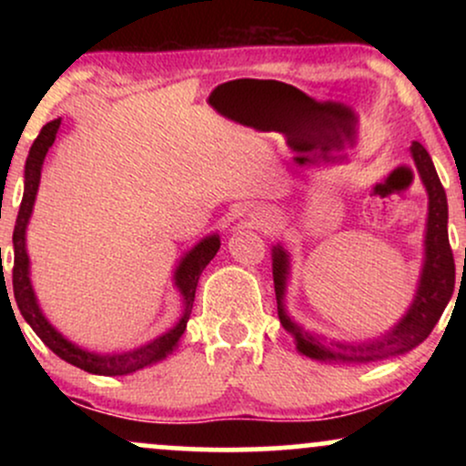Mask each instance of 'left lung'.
Returning a JSON list of instances; mask_svg holds the SVG:
<instances>
[{
  "instance_id": "1",
  "label": "left lung",
  "mask_w": 466,
  "mask_h": 466,
  "mask_svg": "<svg viewBox=\"0 0 466 466\" xmlns=\"http://www.w3.org/2000/svg\"><path fill=\"white\" fill-rule=\"evenodd\" d=\"M410 153L414 157L416 170H419L427 197H430L425 229V260H422L414 302L410 304L408 313L399 319V324H394L386 333L374 337L370 341H335L304 330L300 324L289 318L285 309L289 254L280 245H276L274 251H271L278 318H280V324L285 326L287 333L296 339V349L302 355L311 357V360L335 363H374L403 355V352L416 349L420 341L430 337L449 300H451L453 285H456V265H453L451 245H449L447 234V195L425 147L420 142H411Z\"/></svg>"
}]
</instances>
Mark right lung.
<instances>
[{
	"instance_id": "obj_1",
	"label": "right lung",
	"mask_w": 466,
	"mask_h": 466,
	"mask_svg": "<svg viewBox=\"0 0 466 466\" xmlns=\"http://www.w3.org/2000/svg\"><path fill=\"white\" fill-rule=\"evenodd\" d=\"M58 129H61V117L47 122L44 129H41L39 136H36V140L32 142L28 159H25L24 199H21L17 223H15V232H13L15 302H17L19 311L24 315L25 322L32 326V330H35L47 349L55 352V355L61 357L63 361L72 363V366H76L85 372L105 374V377L131 374L140 370V368H147L155 361L164 360L166 355H170V352L177 349L181 335H184L186 330V324H188L190 319L197 282H199V276L201 271L206 269V265L217 256L218 248H221V240H218V234H210V237L201 238L199 243H197L195 248H192L188 254L179 260L173 280H175V287H177L181 293L184 313H181L179 322L170 330H166L164 335L155 337V339L140 346V349L111 352V355H98V352L85 350L80 349V346L72 344V341L66 339V337L58 333L55 326L47 322L44 311L39 309L35 289H32V282H30V258H28V251H25V228H28L32 208H35V199H36V190H39L41 168H44V159L47 151H50V147L56 140ZM4 285H6V280H4Z\"/></svg>"
}]
</instances>
